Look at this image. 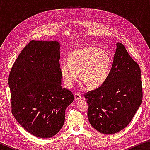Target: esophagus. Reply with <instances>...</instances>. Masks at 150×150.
<instances>
[{"label":"esophagus","instance_id":"obj_1","mask_svg":"<svg viewBox=\"0 0 150 150\" xmlns=\"http://www.w3.org/2000/svg\"><path fill=\"white\" fill-rule=\"evenodd\" d=\"M74 98H75V100H79L81 99V96L79 93H75L74 94Z\"/></svg>","mask_w":150,"mask_h":150}]
</instances>
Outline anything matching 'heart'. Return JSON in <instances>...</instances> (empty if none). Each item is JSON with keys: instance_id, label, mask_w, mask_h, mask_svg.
<instances>
[{"instance_id": "obj_1", "label": "heart", "mask_w": 150, "mask_h": 150, "mask_svg": "<svg viewBox=\"0 0 150 150\" xmlns=\"http://www.w3.org/2000/svg\"><path fill=\"white\" fill-rule=\"evenodd\" d=\"M67 62L60 63V73L65 87L71 88L78 79L88 87L96 88L104 84L108 77L110 57L105 50L93 46H82L67 57Z\"/></svg>"}]
</instances>
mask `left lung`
I'll return each mask as SVG.
<instances>
[{
	"label": "left lung",
	"mask_w": 150,
	"mask_h": 150,
	"mask_svg": "<svg viewBox=\"0 0 150 150\" xmlns=\"http://www.w3.org/2000/svg\"><path fill=\"white\" fill-rule=\"evenodd\" d=\"M139 66L117 43L113 63L103 85L85 94L90 124L99 132L117 133L128 125L142 101Z\"/></svg>",
	"instance_id": "left-lung-1"
}]
</instances>
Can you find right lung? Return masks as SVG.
I'll use <instances>...</instances> for the list:
<instances>
[{
	"label": "right lung",
	"instance_id": "1",
	"mask_svg": "<svg viewBox=\"0 0 150 150\" xmlns=\"http://www.w3.org/2000/svg\"><path fill=\"white\" fill-rule=\"evenodd\" d=\"M60 44L30 42L10 72L12 113L26 131L49 138L62 129L65 112L73 102L71 91L62 87Z\"/></svg>",
	"mask_w": 150,
	"mask_h": 150
}]
</instances>
